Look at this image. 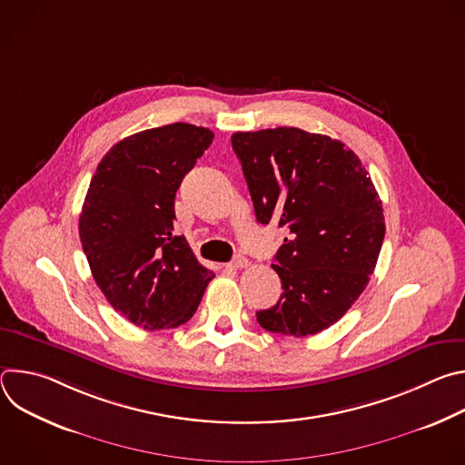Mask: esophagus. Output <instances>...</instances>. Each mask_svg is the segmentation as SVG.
Listing matches in <instances>:
<instances>
[{
    "label": "esophagus",
    "instance_id": "obj_1",
    "mask_svg": "<svg viewBox=\"0 0 465 465\" xmlns=\"http://www.w3.org/2000/svg\"><path fill=\"white\" fill-rule=\"evenodd\" d=\"M248 267V259L242 255H237L232 262H228V269H246Z\"/></svg>",
    "mask_w": 465,
    "mask_h": 465
}]
</instances>
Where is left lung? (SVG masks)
<instances>
[{"label":"left lung","mask_w":465,"mask_h":465,"mask_svg":"<svg viewBox=\"0 0 465 465\" xmlns=\"http://www.w3.org/2000/svg\"><path fill=\"white\" fill-rule=\"evenodd\" d=\"M255 217L289 230L272 269L282 298L262 329L309 337L339 322L370 282L384 239L381 198L342 142L294 126L235 132Z\"/></svg>","instance_id":"obj_1"}]
</instances>
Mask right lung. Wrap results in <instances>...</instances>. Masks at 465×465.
Wrapping results in <instances>:
<instances>
[{
	"label": "right lung",
	"instance_id": "right-lung-1",
	"mask_svg": "<svg viewBox=\"0 0 465 465\" xmlns=\"http://www.w3.org/2000/svg\"><path fill=\"white\" fill-rule=\"evenodd\" d=\"M213 138L189 123L138 132L104 154L90 182L83 250L108 303L138 327L185 323L215 278L174 235L176 191Z\"/></svg>",
	"mask_w": 465,
	"mask_h": 465
}]
</instances>
